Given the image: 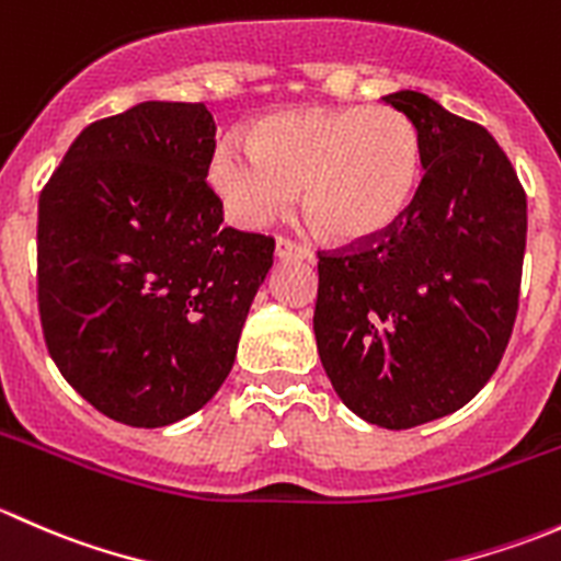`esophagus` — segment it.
<instances>
[{
  "label": "esophagus",
  "mask_w": 561,
  "mask_h": 561,
  "mask_svg": "<svg viewBox=\"0 0 561 561\" xmlns=\"http://www.w3.org/2000/svg\"><path fill=\"white\" fill-rule=\"evenodd\" d=\"M276 257L279 260H312V252L307 247H301L298 241L290 239H276Z\"/></svg>",
  "instance_id": "1"
}]
</instances>
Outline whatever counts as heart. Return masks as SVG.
<instances>
[{
	"instance_id": "b5f03b06",
	"label": "heart",
	"mask_w": 561,
	"mask_h": 561,
	"mask_svg": "<svg viewBox=\"0 0 561 561\" xmlns=\"http://www.w3.org/2000/svg\"><path fill=\"white\" fill-rule=\"evenodd\" d=\"M208 181L244 228H263L298 190L304 219L336 244L382 239L410 214L423 181V138L390 105L293 107L222 140Z\"/></svg>"
}]
</instances>
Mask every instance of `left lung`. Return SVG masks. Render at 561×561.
I'll use <instances>...</instances> for the list:
<instances>
[{
  "label": "left lung",
  "mask_w": 561,
  "mask_h": 561,
  "mask_svg": "<svg viewBox=\"0 0 561 561\" xmlns=\"http://www.w3.org/2000/svg\"><path fill=\"white\" fill-rule=\"evenodd\" d=\"M423 138L410 214L320 252L314 336L339 399L382 428L450 415L491 380L522 293L526 192L489 129L421 92L388 94Z\"/></svg>",
  "instance_id": "left-lung-1"
}]
</instances>
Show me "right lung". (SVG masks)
Listing matches in <instances>:
<instances>
[{
  "label": "right lung",
  "instance_id": "right-lung-1",
  "mask_svg": "<svg viewBox=\"0 0 561 561\" xmlns=\"http://www.w3.org/2000/svg\"><path fill=\"white\" fill-rule=\"evenodd\" d=\"M203 103L89 124L37 211V304L61 377L118 423L160 428L230 375L274 239L225 228Z\"/></svg>",
  "mask_w": 561,
  "mask_h": 561
}]
</instances>
